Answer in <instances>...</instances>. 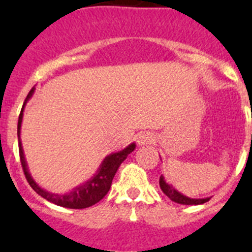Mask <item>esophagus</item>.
<instances>
[{
    "label": "esophagus",
    "instance_id": "obj_1",
    "mask_svg": "<svg viewBox=\"0 0 252 252\" xmlns=\"http://www.w3.org/2000/svg\"><path fill=\"white\" fill-rule=\"evenodd\" d=\"M153 141H154V135L151 132H148V131L137 135V144H139L140 146L149 145V144H151Z\"/></svg>",
    "mask_w": 252,
    "mask_h": 252
}]
</instances>
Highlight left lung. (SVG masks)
Instances as JSON below:
<instances>
[{
  "label": "left lung",
  "mask_w": 252,
  "mask_h": 252,
  "mask_svg": "<svg viewBox=\"0 0 252 252\" xmlns=\"http://www.w3.org/2000/svg\"><path fill=\"white\" fill-rule=\"evenodd\" d=\"M159 186H160V189H161V190H162V193H164V194H165L168 198H170L171 201L175 202V203L187 204V206H197V204L206 203V202H208L209 199H211V197H207V198H190V197H187V195H184L183 193L178 192L177 189H175L174 187L171 186V184H169L162 174L160 175Z\"/></svg>",
  "instance_id": "obj_1"
}]
</instances>
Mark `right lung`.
Masks as SVG:
<instances>
[{
  "instance_id": "1",
  "label": "right lung",
  "mask_w": 252,
  "mask_h": 252,
  "mask_svg": "<svg viewBox=\"0 0 252 252\" xmlns=\"http://www.w3.org/2000/svg\"><path fill=\"white\" fill-rule=\"evenodd\" d=\"M35 93V87L31 88L29 92L28 97H26L24 106L21 108V113L19 116V122H17V137H19V150H20V160H21V165L25 173V177L28 179L29 184L31 188L34 189L35 192L43 198H45L46 201L51 202V203L57 204V206L64 207V208H72V209H83L87 207H91L99 202L104 195L108 193L112 184V179L115 177L116 171L121 165V162L127 158L128 154L132 153L136 148L135 142H131L130 145H127L125 149L116 153H111L110 155H107L103 160H102L101 165L98 166L97 171L90 178L86 180L84 183L79 184V186L74 187V188L68 193L64 194H59V193H53L49 192L43 187H40L30 174L29 170L28 161H26L25 153L22 149V142H21V124H22V117H24V110L25 106Z\"/></svg>"
}]
</instances>
